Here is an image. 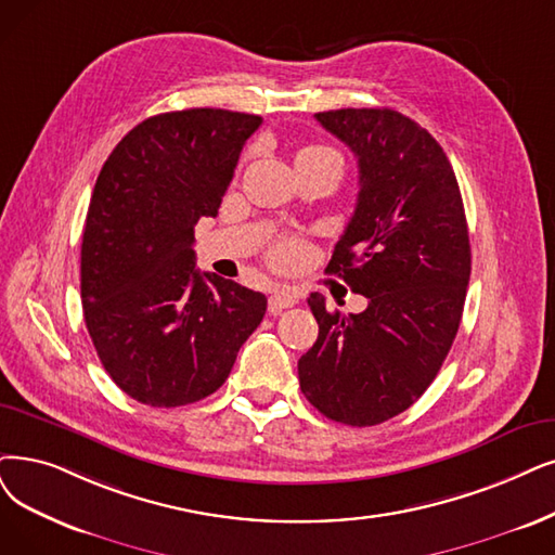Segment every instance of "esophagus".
Masks as SVG:
<instances>
[{
	"mask_svg": "<svg viewBox=\"0 0 555 555\" xmlns=\"http://www.w3.org/2000/svg\"><path fill=\"white\" fill-rule=\"evenodd\" d=\"M296 302H298V296L289 289V286H280V289H275L269 298V312L278 314L286 307H294Z\"/></svg>",
	"mask_w": 555,
	"mask_h": 555,
	"instance_id": "esophagus-1",
	"label": "esophagus"
}]
</instances>
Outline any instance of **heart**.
<instances>
[{"instance_id": "obj_1", "label": "heart", "mask_w": 555, "mask_h": 555, "mask_svg": "<svg viewBox=\"0 0 555 555\" xmlns=\"http://www.w3.org/2000/svg\"><path fill=\"white\" fill-rule=\"evenodd\" d=\"M302 152H332V150H327L323 145H312V147H305ZM298 257H300V243H296V241H286L275 250L278 263H294Z\"/></svg>"}]
</instances>
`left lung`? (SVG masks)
Returning a JSON list of instances; mask_svg holds the SVG:
<instances>
[{
  "label": "left lung",
  "mask_w": 555,
  "mask_h": 555,
  "mask_svg": "<svg viewBox=\"0 0 555 555\" xmlns=\"http://www.w3.org/2000/svg\"><path fill=\"white\" fill-rule=\"evenodd\" d=\"M360 168L358 205L327 273L369 305L330 312L307 298L319 339L298 360L305 398L346 426H378L435 380L457 335L472 246L455 172L428 131L391 108L314 116Z\"/></svg>",
  "instance_id": "8db88e82"
}]
</instances>
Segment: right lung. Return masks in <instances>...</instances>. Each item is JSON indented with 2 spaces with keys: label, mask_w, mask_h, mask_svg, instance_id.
<instances>
[{
  "label": "right lung",
  "mask_w": 555,
  "mask_h": 555,
  "mask_svg": "<svg viewBox=\"0 0 555 555\" xmlns=\"http://www.w3.org/2000/svg\"><path fill=\"white\" fill-rule=\"evenodd\" d=\"M259 116L184 108L137 125L104 162L81 238V305L104 371L152 408L228 380L266 298L195 269L193 228L216 216Z\"/></svg>",
  "instance_id": "1"
}]
</instances>
